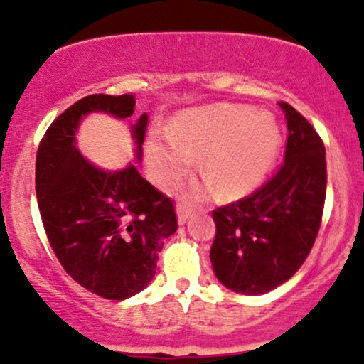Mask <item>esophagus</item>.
Listing matches in <instances>:
<instances>
[{"label": "esophagus", "instance_id": "34e87169", "mask_svg": "<svg viewBox=\"0 0 364 364\" xmlns=\"http://www.w3.org/2000/svg\"><path fill=\"white\" fill-rule=\"evenodd\" d=\"M176 214H178V223L185 224L188 217L193 214V208H190L186 203H178L176 205Z\"/></svg>", "mask_w": 364, "mask_h": 364}]
</instances>
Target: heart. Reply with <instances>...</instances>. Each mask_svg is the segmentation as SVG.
Masks as SVG:
<instances>
[{"label": "heart", "instance_id": "b5f03b06", "mask_svg": "<svg viewBox=\"0 0 364 364\" xmlns=\"http://www.w3.org/2000/svg\"><path fill=\"white\" fill-rule=\"evenodd\" d=\"M281 150L270 112L217 104L179 112L166 132L150 133L147 159L159 183L176 181L200 158V171L223 198H240L262 185Z\"/></svg>", "mask_w": 364, "mask_h": 364}]
</instances>
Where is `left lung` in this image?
<instances>
[{
	"label": "left lung",
	"instance_id": "obj_1",
	"mask_svg": "<svg viewBox=\"0 0 364 364\" xmlns=\"http://www.w3.org/2000/svg\"><path fill=\"white\" fill-rule=\"evenodd\" d=\"M282 166L252 195L212 212L214 272L228 289L265 294L298 272L321 224L327 161L316 129L287 102Z\"/></svg>",
	"mask_w": 364,
	"mask_h": 364
}]
</instances>
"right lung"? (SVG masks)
<instances>
[{"instance_id": "obj_1", "label": "right lung", "mask_w": 364, "mask_h": 364, "mask_svg": "<svg viewBox=\"0 0 364 364\" xmlns=\"http://www.w3.org/2000/svg\"><path fill=\"white\" fill-rule=\"evenodd\" d=\"M118 119L135 111V95L92 94L61 112L44 133L36 157V193L46 235L66 274L106 299H127L156 275L157 255L178 229L173 200L133 164L104 171L82 156L77 133L83 116ZM149 116L132 127L141 159Z\"/></svg>"}]
</instances>
